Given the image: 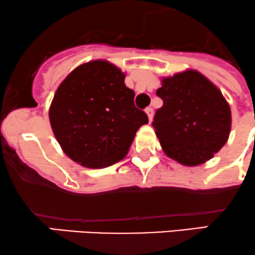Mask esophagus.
Here are the masks:
<instances>
[{"label":"esophagus","instance_id":"obj_1","mask_svg":"<svg viewBox=\"0 0 255 255\" xmlns=\"http://www.w3.org/2000/svg\"><path fill=\"white\" fill-rule=\"evenodd\" d=\"M145 113H147L148 119H149V122H151V118H153V113H154L153 108H151V107H147V108H145Z\"/></svg>","mask_w":255,"mask_h":255}]
</instances>
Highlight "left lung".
<instances>
[{"mask_svg":"<svg viewBox=\"0 0 255 255\" xmlns=\"http://www.w3.org/2000/svg\"><path fill=\"white\" fill-rule=\"evenodd\" d=\"M156 95L162 107L153 127L162 150L185 166H196L213 158L229 138L231 111L220 90L194 70L161 81Z\"/></svg>","mask_w":255,"mask_h":255,"instance_id":"obj_1","label":"left lung"}]
</instances>
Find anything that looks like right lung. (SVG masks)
Wrapping results in <instances>:
<instances>
[{
  "label": "right lung",
  "mask_w": 255,
  "mask_h": 255,
  "mask_svg": "<svg viewBox=\"0 0 255 255\" xmlns=\"http://www.w3.org/2000/svg\"><path fill=\"white\" fill-rule=\"evenodd\" d=\"M125 74L105 60L78 66L59 85L49 108L53 132L66 155L91 168L128 154L148 117L135 107Z\"/></svg>",
  "instance_id": "obj_1"
}]
</instances>
